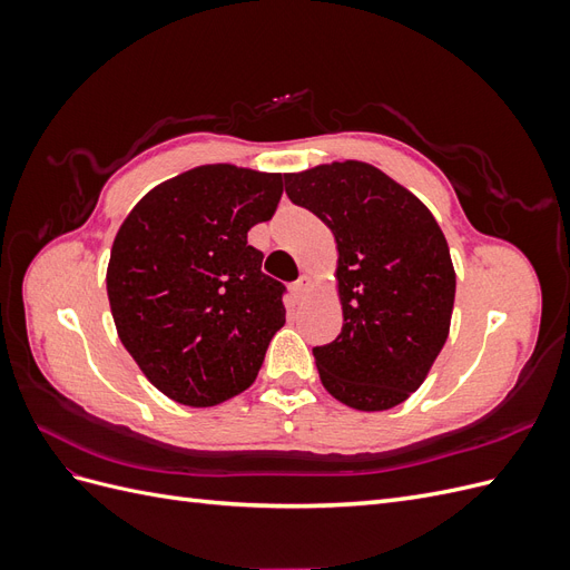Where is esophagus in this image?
<instances>
[{
    "mask_svg": "<svg viewBox=\"0 0 570 570\" xmlns=\"http://www.w3.org/2000/svg\"><path fill=\"white\" fill-rule=\"evenodd\" d=\"M308 289H312V278H308V275H302V278L292 285V297L302 302L308 295Z\"/></svg>",
    "mask_w": 570,
    "mask_h": 570,
    "instance_id": "esophagus-1",
    "label": "esophagus"
}]
</instances>
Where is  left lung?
<instances>
[{
	"label": "left lung",
	"instance_id": "8db88e82",
	"mask_svg": "<svg viewBox=\"0 0 570 570\" xmlns=\"http://www.w3.org/2000/svg\"><path fill=\"white\" fill-rule=\"evenodd\" d=\"M287 197L337 245L342 333L314 350L323 387L358 411L406 402L450 337L456 273L428 206L366 161L285 174Z\"/></svg>",
	"mask_w": 570,
	"mask_h": 570
}]
</instances>
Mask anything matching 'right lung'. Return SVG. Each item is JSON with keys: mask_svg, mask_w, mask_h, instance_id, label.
Returning a JSON list of instances; mask_svg holds the SVG:
<instances>
[{"mask_svg": "<svg viewBox=\"0 0 570 570\" xmlns=\"http://www.w3.org/2000/svg\"><path fill=\"white\" fill-rule=\"evenodd\" d=\"M281 195L283 174L204 164L149 189L120 223L107 266L116 333L168 400L216 406L256 381L285 304L247 233Z\"/></svg>", "mask_w": 570, "mask_h": 570, "instance_id": "obj_1", "label": "right lung"}]
</instances>
